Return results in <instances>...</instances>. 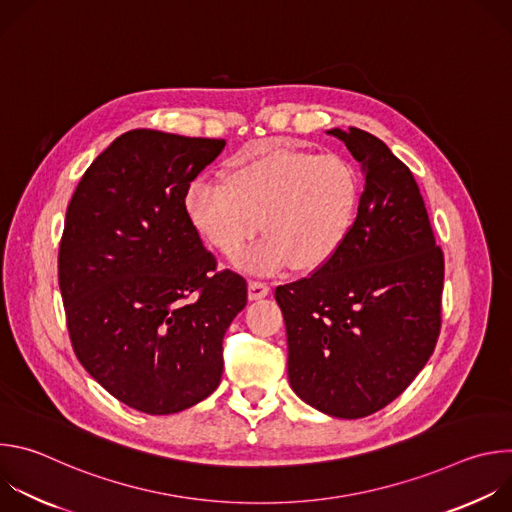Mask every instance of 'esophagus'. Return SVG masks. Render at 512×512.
<instances>
[{
  "label": "esophagus",
  "mask_w": 512,
  "mask_h": 512,
  "mask_svg": "<svg viewBox=\"0 0 512 512\" xmlns=\"http://www.w3.org/2000/svg\"><path fill=\"white\" fill-rule=\"evenodd\" d=\"M269 296V285L263 281H249V300H261Z\"/></svg>",
  "instance_id": "1"
}]
</instances>
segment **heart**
<instances>
[{
  "label": "heart",
  "instance_id": "obj_1",
  "mask_svg": "<svg viewBox=\"0 0 512 512\" xmlns=\"http://www.w3.org/2000/svg\"><path fill=\"white\" fill-rule=\"evenodd\" d=\"M360 194V176L348 160L273 148L237 162L227 182L196 178L184 204L196 233L227 257L245 251L261 227L265 239L237 261L241 267L316 271L346 243Z\"/></svg>",
  "mask_w": 512,
  "mask_h": 512
}]
</instances>
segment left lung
<instances>
[{"label": "left lung", "mask_w": 512, "mask_h": 512, "mask_svg": "<svg viewBox=\"0 0 512 512\" xmlns=\"http://www.w3.org/2000/svg\"><path fill=\"white\" fill-rule=\"evenodd\" d=\"M362 166L356 223L310 277L279 285L287 377L314 409L367 417L397 399L429 360L442 326L444 253L411 170L362 129H330Z\"/></svg>", "instance_id": "8db88e82"}]
</instances>
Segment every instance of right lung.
Masks as SVG:
<instances>
[{
    "mask_svg": "<svg viewBox=\"0 0 512 512\" xmlns=\"http://www.w3.org/2000/svg\"><path fill=\"white\" fill-rule=\"evenodd\" d=\"M225 145L127 131L66 208L58 285L72 348L105 391L143 413L184 411L218 387L225 332L247 306L245 279L216 271L184 204Z\"/></svg>",
    "mask_w": 512,
    "mask_h": 512,
    "instance_id": "1",
    "label": "right lung"
}]
</instances>
